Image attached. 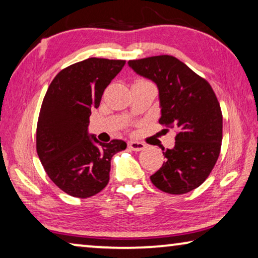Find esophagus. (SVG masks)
<instances>
[{
	"mask_svg": "<svg viewBox=\"0 0 258 258\" xmlns=\"http://www.w3.org/2000/svg\"><path fill=\"white\" fill-rule=\"evenodd\" d=\"M128 148L132 149V151H134V152H140L144 148H146V145L142 144V142H138V141H130Z\"/></svg>",
	"mask_w": 258,
	"mask_h": 258,
	"instance_id": "1",
	"label": "esophagus"
}]
</instances>
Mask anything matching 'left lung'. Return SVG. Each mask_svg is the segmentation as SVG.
I'll return each mask as SVG.
<instances>
[{
	"label": "left lung",
	"instance_id": "left-lung-1",
	"mask_svg": "<svg viewBox=\"0 0 258 258\" xmlns=\"http://www.w3.org/2000/svg\"><path fill=\"white\" fill-rule=\"evenodd\" d=\"M138 75L159 89V122L176 128L175 146L162 149L167 161L151 176L157 189L183 195L204 183L212 171L222 141V113L206 80L171 55L130 60Z\"/></svg>",
	"mask_w": 258,
	"mask_h": 258
}]
</instances>
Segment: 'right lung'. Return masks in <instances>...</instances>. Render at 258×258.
<instances>
[{"label": "right lung", "mask_w": 258, "mask_h": 258, "mask_svg": "<svg viewBox=\"0 0 258 258\" xmlns=\"http://www.w3.org/2000/svg\"><path fill=\"white\" fill-rule=\"evenodd\" d=\"M125 60L89 57L71 64L49 84L37 124V153L46 174L69 196L88 198L110 179L111 159L126 142L104 144L88 132L91 110Z\"/></svg>", "instance_id": "right-lung-1"}]
</instances>
